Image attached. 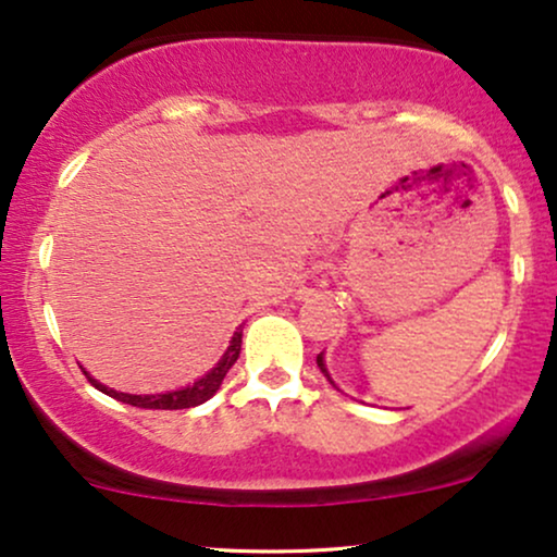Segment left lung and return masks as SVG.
I'll use <instances>...</instances> for the list:
<instances>
[{"label": "left lung", "instance_id": "8db88e82", "mask_svg": "<svg viewBox=\"0 0 557 557\" xmlns=\"http://www.w3.org/2000/svg\"><path fill=\"white\" fill-rule=\"evenodd\" d=\"M315 364H319V368H321V372H323V375H326V380H329V383H331V385H334V388H336V383H334V380H331V375H329V370H326V360H323V351H321V355H319V357H315Z\"/></svg>", "mask_w": 557, "mask_h": 557}]
</instances>
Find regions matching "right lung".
Wrapping results in <instances>:
<instances>
[{
	"label": "right lung",
	"mask_w": 557,
	"mask_h": 557,
	"mask_svg": "<svg viewBox=\"0 0 557 557\" xmlns=\"http://www.w3.org/2000/svg\"><path fill=\"white\" fill-rule=\"evenodd\" d=\"M238 351H242V326L234 331V336H231V342H228V349L223 351V357L218 360L213 370L206 372L200 380H195L193 385H185V388H180V391L153 393V396H133V393L112 391V388H108V385H102L100 380L91 377L87 370H84V375L89 377V383L95 385L97 391H102L104 396H110V398L123 400V404H131L138 408H161V411H177V408H193V406L206 404L208 398H213L218 388H221L226 372L234 368V362L238 360Z\"/></svg>",
	"instance_id": "add662e5"
}]
</instances>
